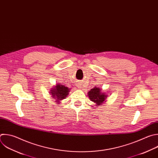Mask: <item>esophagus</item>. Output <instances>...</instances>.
Wrapping results in <instances>:
<instances>
[{
	"instance_id": "obj_1",
	"label": "esophagus",
	"mask_w": 158,
	"mask_h": 158,
	"mask_svg": "<svg viewBox=\"0 0 158 158\" xmlns=\"http://www.w3.org/2000/svg\"><path fill=\"white\" fill-rule=\"evenodd\" d=\"M81 86H82V85H81V84H77V87H79V88H81Z\"/></svg>"
}]
</instances>
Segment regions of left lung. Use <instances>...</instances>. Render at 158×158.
Instances as JSON below:
<instances>
[{
  "label": "left lung",
  "mask_w": 158,
  "mask_h": 158,
  "mask_svg": "<svg viewBox=\"0 0 158 158\" xmlns=\"http://www.w3.org/2000/svg\"><path fill=\"white\" fill-rule=\"evenodd\" d=\"M88 96L90 101L94 102L97 106H102V103L106 100L107 95L101 92V89L95 87L88 92Z\"/></svg>",
  "instance_id": "8db88e82"
}]
</instances>
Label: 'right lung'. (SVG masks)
Instances as JSON below:
<instances>
[{
    "mask_svg": "<svg viewBox=\"0 0 158 158\" xmlns=\"http://www.w3.org/2000/svg\"><path fill=\"white\" fill-rule=\"evenodd\" d=\"M69 90L70 89L64 85L56 84V86L52 88V90H51L50 94L52 98H56V101H57V103H58L61 100L64 99L66 96H68Z\"/></svg>",
    "mask_w": 158,
    "mask_h": 158,
    "instance_id": "obj_1",
    "label": "right lung"
}]
</instances>
